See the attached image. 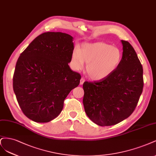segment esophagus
<instances>
[{"instance_id":"1","label":"esophagus","mask_w":156,"mask_h":156,"mask_svg":"<svg viewBox=\"0 0 156 156\" xmlns=\"http://www.w3.org/2000/svg\"><path fill=\"white\" fill-rule=\"evenodd\" d=\"M85 82V79L83 78H81V80H80V85H82L83 83V82Z\"/></svg>"}]
</instances>
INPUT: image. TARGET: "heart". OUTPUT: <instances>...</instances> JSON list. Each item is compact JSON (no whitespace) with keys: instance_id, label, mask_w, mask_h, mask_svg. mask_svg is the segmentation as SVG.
Here are the masks:
<instances>
[{"instance_id":"1","label":"heart","mask_w":156,"mask_h":156,"mask_svg":"<svg viewBox=\"0 0 156 156\" xmlns=\"http://www.w3.org/2000/svg\"><path fill=\"white\" fill-rule=\"evenodd\" d=\"M121 59V52L117 47L98 42L83 44L80 50L75 49L71 62L76 70L81 69L85 62L88 76L93 80H100L117 69Z\"/></svg>"}]
</instances>
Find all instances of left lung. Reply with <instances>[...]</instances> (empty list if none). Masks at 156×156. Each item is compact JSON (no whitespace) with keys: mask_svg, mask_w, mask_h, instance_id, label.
Listing matches in <instances>:
<instances>
[{"mask_svg":"<svg viewBox=\"0 0 156 156\" xmlns=\"http://www.w3.org/2000/svg\"><path fill=\"white\" fill-rule=\"evenodd\" d=\"M122 57L109 76L83 84V103L88 117L101 126L127 119L136 108L143 89V69L134 48L121 40Z\"/></svg>","mask_w":156,"mask_h":156,"instance_id":"obj_1","label":"left lung"}]
</instances>
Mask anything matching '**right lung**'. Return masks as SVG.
Returning <instances> with one entry per match:
<instances>
[{
	"label": "right lung",
	"mask_w": 156,
	"mask_h": 156,
	"mask_svg": "<svg viewBox=\"0 0 156 156\" xmlns=\"http://www.w3.org/2000/svg\"><path fill=\"white\" fill-rule=\"evenodd\" d=\"M73 37L62 32L39 35L20 55L13 88L22 112L36 122H48L62 112L64 100L76 87L80 74L71 62Z\"/></svg>",
	"instance_id": "right-lung-1"
}]
</instances>
